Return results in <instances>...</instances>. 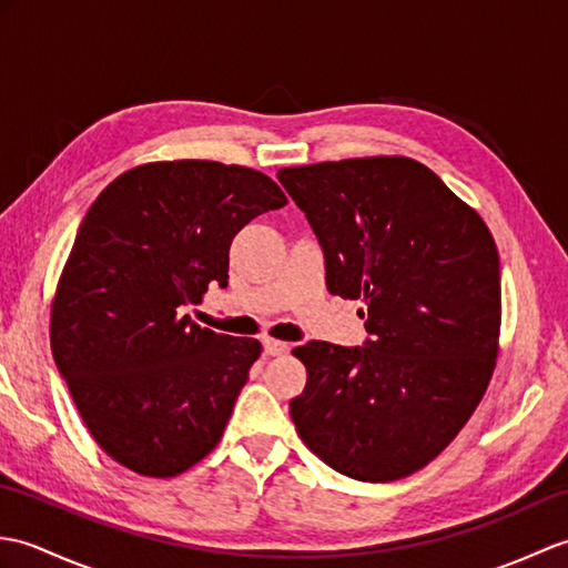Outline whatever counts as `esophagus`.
I'll return each mask as SVG.
<instances>
[{"instance_id": "obj_1", "label": "esophagus", "mask_w": 568, "mask_h": 568, "mask_svg": "<svg viewBox=\"0 0 568 568\" xmlns=\"http://www.w3.org/2000/svg\"><path fill=\"white\" fill-rule=\"evenodd\" d=\"M287 348H291V344H285L281 339H271V336H265L263 339V352L268 356H283L287 354Z\"/></svg>"}]
</instances>
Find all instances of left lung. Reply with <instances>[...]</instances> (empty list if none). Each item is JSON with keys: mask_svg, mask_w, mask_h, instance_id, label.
<instances>
[{"mask_svg": "<svg viewBox=\"0 0 568 568\" xmlns=\"http://www.w3.org/2000/svg\"><path fill=\"white\" fill-rule=\"evenodd\" d=\"M324 251L332 295L364 300V346L307 342L291 417L339 474L385 484L439 456L498 356L500 261L486 222L405 155L281 168Z\"/></svg>", "mask_w": 568, "mask_h": 568, "instance_id": "1", "label": "left lung"}]
</instances>
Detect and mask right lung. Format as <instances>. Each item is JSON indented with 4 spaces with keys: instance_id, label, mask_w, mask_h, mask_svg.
<instances>
[{
    "instance_id": "1",
    "label": "right lung",
    "mask_w": 568,
    "mask_h": 568,
    "mask_svg": "<svg viewBox=\"0 0 568 568\" xmlns=\"http://www.w3.org/2000/svg\"><path fill=\"white\" fill-rule=\"evenodd\" d=\"M287 197L216 161L136 165L84 214L51 307V348L78 413L114 462L171 478L222 439L261 344L183 315L226 287L229 246Z\"/></svg>"
}]
</instances>
